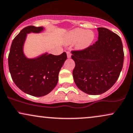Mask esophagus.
I'll return each instance as SVG.
<instances>
[{"mask_svg": "<svg viewBox=\"0 0 133 133\" xmlns=\"http://www.w3.org/2000/svg\"><path fill=\"white\" fill-rule=\"evenodd\" d=\"M66 54H67V57H68V58H71V53H70V52H66Z\"/></svg>", "mask_w": 133, "mask_h": 133, "instance_id": "esophagus-1", "label": "esophagus"}]
</instances>
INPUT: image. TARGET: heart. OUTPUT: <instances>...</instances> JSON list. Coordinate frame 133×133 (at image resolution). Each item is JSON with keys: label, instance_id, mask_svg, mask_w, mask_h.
Wrapping results in <instances>:
<instances>
[{"label": "heart", "instance_id": "b5f03b06", "mask_svg": "<svg viewBox=\"0 0 133 133\" xmlns=\"http://www.w3.org/2000/svg\"><path fill=\"white\" fill-rule=\"evenodd\" d=\"M66 42L69 44L76 42V47L79 50H84L91 46L95 39L92 31H86L82 28H75L70 31L66 36Z\"/></svg>", "mask_w": 133, "mask_h": 133}]
</instances>
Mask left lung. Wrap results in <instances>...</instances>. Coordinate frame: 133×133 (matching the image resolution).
Segmentation results:
<instances>
[{"label": "left lung", "instance_id": "left-lung-1", "mask_svg": "<svg viewBox=\"0 0 133 133\" xmlns=\"http://www.w3.org/2000/svg\"><path fill=\"white\" fill-rule=\"evenodd\" d=\"M98 40L79 51H71L75 62V83L86 94L99 95L110 89L117 81L123 65L121 38L105 28H97Z\"/></svg>", "mask_w": 133, "mask_h": 133}]
</instances>
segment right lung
<instances>
[{"instance_id":"add662e5","label":"right lung","mask_w":133,"mask_h":133,"mask_svg":"<svg viewBox=\"0 0 133 133\" xmlns=\"http://www.w3.org/2000/svg\"><path fill=\"white\" fill-rule=\"evenodd\" d=\"M44 27L29 26L15 37L9 55V68L16 86L35 97L48 94L57 86L59 71L66 60V52L60 55L45 53L33 58L26 57L23 46L27 34L39 33Z\"/></svg>"}]
</instances>
